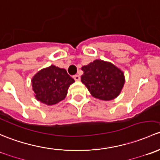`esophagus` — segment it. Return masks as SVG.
Returning <instances> with one entry per match:
<instances>
[{"label":"esophagus","instance_id":"obj_1","mask_svg":"<svg viewBox=\"0 0 160 160\" xmlns=\"http://www.w3.org/2000/svg\"><path fill=\"white\" fill-rule=\"evenodd\" d=\"M73 78L75 81H79L80 80V76L78 75H73Z\"/></svg>","mask_w":160,"mask_h":160}]
</instances>
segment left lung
Masks as SVG:
<instances>
[{"instance_id":"left-lung-1","label":"left lung","mask_w":160,"mask_h":160,"mask_svg":"<svg viewBox=\"0 0 160 160\" xmlns=\"http://www.w3.org/2000/svg\"><path fill=\"white\" fill-rule=\"evenodd\" d=\"M82 83L92 96L109 101L119 95L125 83L123 72L110 62L95 60L82 68Z\"/></svg>"}]
</instances>
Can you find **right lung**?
Segmentation results:
<instances>
[{
  "instance_id": "obj_1",
  "label": "right lung",
  "mask_w": 160,
  "mask_h": 160,
  "mask_svg": "<svg viewBox=\"0 0 160 160\" xmlns=\"http://www.w3.org/2000/svg\"><path fill=\"white\" fill-rule=\"evenodd\" d=\"M75 80L65 69L51 65L34 75L32 78V87L38 101L52 105L65 98L69 86Z\"/></svg>"
}]
</instances>
